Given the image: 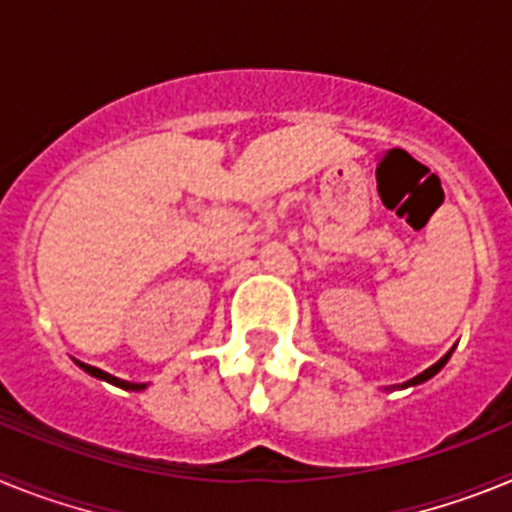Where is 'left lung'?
I'll list each match as a JSON object with an SVG mask.
<instances>
[{
  "label": "left lung",
  "mask_w": 512,
  "mask_h": 512,
  "mask_svg": "<svg viewBox=\"0 0 512 512\" xmlns=\"http://www.w3.org/2000/svg\"><path fill=\"white\" fill-rule=\"evenodd\" d=\"M449 356H451V354H446V356H443L441 361H438V364H433L431 369H425L423 374H418V377H415V379H410V382L405 384V387H410V384H420V382H425V379H431L433 374H438V372H441V369H443V364H446V361H449Z\"/></svg>",
  "instance_id": "1"
}]
</instances>
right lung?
<instances>
[{"instance_id":"add662e5","label":"right lung","mask_w":512,"mask_h":512,"mask_svg":"<svg viewBox=\"0 0 512 512\" xmlns=\"http://www.w3.org/2000/svg\"><path fill=\"white\" fill-rule=\"evenodd\" d=\"M79 366H81V369H84V372H89V374H92V377H97V379H104V382L115 384V387H122V390H143V387H146V384H133V382H125V379H117V377H112V374L102 372V369H97V366L81 364V361H79Z\"/></svg>"}]
</instances>
